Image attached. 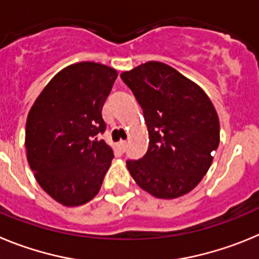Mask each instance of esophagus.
Masks as SVG:
<instances>
[{"label":"esophagus","instance_id":"1","mask_svg":"<svg viewBox=\"0 0 259 259\" xmlns=\"http://www.w3.org/2000/svg\"><path fill=\"white\" fill-rule=\"evenodd\" d=\"M117 147H118V150H120L121 152H125V151H126V142H125V141L118 142Z\"/></svg>","mask_w":259,"mask_h":259}]
</instances>
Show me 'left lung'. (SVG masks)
Wrapping results in <instances>:
<instances>
[{
    "mask_svg": "<svg viewBox=\"0 0 259 259\" xmlns=\"http://www.w3.org/2000/svg\"><path fill=\"white\" fill-rule=\"evenodd\" d=\"M121 78L143 109L148 150L126 165L137 185L176 199L199 185L220 144V120L208 95L171 67L148 62Z\"/></svg>",
    "mask_w": 259,
    "mask_h": 259,
    "instance_id": "8db88e82",
    "label": "left lung"
}]
</instances>
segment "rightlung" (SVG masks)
Segmentation results:
<instances>
[{"mask_svg":"<svg viewBox=\"0 0 259 259\" xmlns=\"http://www.w3.org/2000/svg\"><path fill=\"white\" fill-rule=\"evenodd\" d=\"M117 72L93 62L67 67L38 95L28 113L25 148L38 185L66 206L86 204L99 192L113 151L102 108Z\"/></svg>","mask_w":259,"mask_h":259,"instance_id":"right-lung-1","label":"right lung"}]
</instances>
